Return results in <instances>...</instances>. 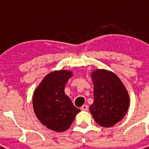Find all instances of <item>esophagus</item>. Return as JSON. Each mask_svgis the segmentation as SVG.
<instances>
[{
	"instance_id": "obj_1",
	"label": "esophagus",
	"mask_w": 149,
	"mask_h": 149,
	"mask_svg": "<svg viewBox=\"0 0 149 149\" xmlns=\"http://www.w3.org/2000/svg\"><path fill=\"white\" fill-rule=\"evenodd\" d=\"M88 108H89V107H88V106L86 104H84L81 107V109H82L83 110H85V111H86V110H87Z\"/></svg>"
}]
</instances>
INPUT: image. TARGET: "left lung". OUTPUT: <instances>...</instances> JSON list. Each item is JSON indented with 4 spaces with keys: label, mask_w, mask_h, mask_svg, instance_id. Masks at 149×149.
I'll use <instances>...</instances> for the list:
<instances>
[{
    "label": "left lung",
    "mask_w": 149,
    "mask_h": 149,
    "mask_svg": "<svg viewBox=\"0 0 149 149\" xmlns=\"http://www.w3.org/2000/svg\"><path fill=\"white\" fill-rule=\"evenodd\" d=\"M90 76L94 84V102L89 111L100 126L112 127L128 110V93L119 77L110 71L95 69Z\"/></svg>",
    "instance_id": "8db88e82"
}]
</instances>
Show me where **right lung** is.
Instances as JSON below:
<instances>
[{"label": "right lung", "mask_w": 149, "mask_h": 149, "mask_svg": "<svg viewBox=\"0 0 149 149\" xmlns=\"http://www.w3.org/2000/svg\"><path fill=\"white\" fill-rule=\"evenodd\" d=\"M69 70L50 72L41 81L33 95V107L43 125L56 132L70 127L75 116L81 111L65 94V86L72 76Z\"/></svg>", "instance_id": "right-lung-1"}]
</instances>
